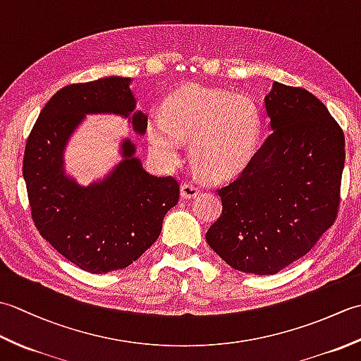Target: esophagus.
Wrapping results in <instances>:
<instances>
[{
    "label": "esophagus",
    "mask_w": 361,
    "mask_h": 361,
    "mask_svg": "<svg viewBox=\"0 0 361 361\" xmlns=\"http://www.w3.org/2000/svg\"><path fill=\"white\" fill-rule=\"evenodd\" d=\"M181 197L183 198H194L198 194H200V189H198L192 183H185V185H181Z\"/></svg>",
    "instance_id": "1"
}]
</instances>
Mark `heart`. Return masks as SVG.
Returning a JSON list of instances; mask_svg holds the SVG:
<instances>
[{"instance_id": "heart-1", "label": "heart", "mask_w": 361, "mask_h": 361, "mask_svg": "<svg viewBox=\"0 0 361 361\" xmlns=\"http://www.w3.org/2000/svg\"><path fill=\"white\" fill-rule=\"evenodd\" d=\"M262 114L243 94L189 85L163 104V114L152 113L147 142L163 166L181 159V141H189V159L198 175L224 181L239 175L257 150Z\"/></svg>"}]
</instances>
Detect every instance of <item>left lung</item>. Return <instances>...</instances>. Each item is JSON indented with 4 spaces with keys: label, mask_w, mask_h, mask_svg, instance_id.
Returning <instances> with one entry per match:
<instances>
[{
    "label": "left lung",
    "mask_w": 361,
    "mask_h": 361,
    "mask_svg": "<svg viewBox=\"0 0 361 361\" xmlns=\"http://www.w3.org/2000/svg\"><path fill=\"white\" fill-rule=\"evenodd\" d=\"M271 135L229 185L206 233L234 270L274 274L313 248L340 204L344 135L326 105L304 88L274 82L265 96Z\"/></svg>",
    "instance_id": "8db88e82"
}]
</instances>
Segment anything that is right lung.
Wrapping results in <instances>:
<instances>
[{
	"mask_svg": "<svg viewBox=\"0 0 361 361\" xmlns=\"http://www.w3.org/2000/svg\"><path fill=\"white\" fill-rule=\"evenodd\" d=\"M130 82L111 75L63 87L43 106L26 141L23 176L38 233L88 273L132 265L157 242L164 216L180 198L173 176L144 171L130 140L121 145L122 161L104 180L80 186L65 173V147L85 114H119L136 133H145L147 116L135 111Z\"/></svg>",
	"mask_w": 361,
	"mask_h": 361,
	"instance_id": "1",
	"label": "right lung"
}]
</instances>
